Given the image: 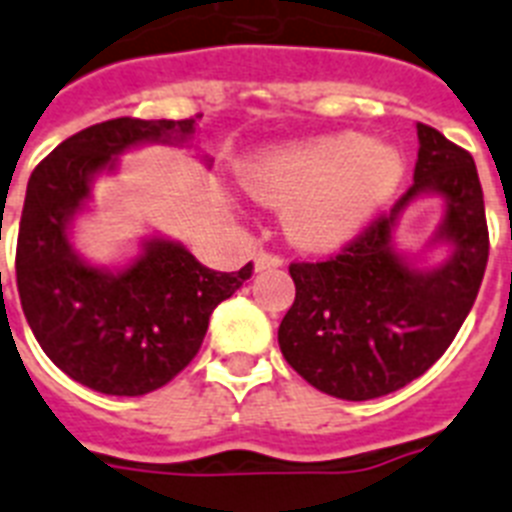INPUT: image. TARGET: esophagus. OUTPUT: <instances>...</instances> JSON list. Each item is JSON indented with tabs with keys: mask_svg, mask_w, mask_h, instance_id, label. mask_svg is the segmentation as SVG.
I'll list each match as a JSON object with an SVG mask.
<instances>
[{
	"mask_svg": "<svg viewBox=\"0 0 512 512\" xmlns=\"http://www.w3.org/2000/svg\"><path fill=\"white\" fill-rule=\"evenodd\" d=\"M284 265V260L273 252H257L255 255V270H276Z\"/></svg>",
	"mask_w": 512,
	"mask_h": 512,
	"instance_id": "esophagus-1",
	"label": "esophagus"
}]
</instances>
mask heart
<instances>
[{
    "instance_id": "b5f03b06",
    "label": "heart",
    "mask_w": 512,
    "mask_h": 512,
    "mask_svg": "<svg viewBox=\"0 0 512 512\" xmlns=\"http://www.w3.org/2000/svg\"><path fill=\"white\" fill-rule=\"evenodd\" d=\"M400 176L392 149L336 134L273 149L244 170V184L265 205H286V236L297 247L328 252L357 234Z\"/></svg>"
}]
</instances>
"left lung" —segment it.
<instances>
[{
	"label": "left lung",
	"mask_w": 512,
	"mask_h": 512,
	"mask_svg": "<svg viewBox=\"0 0 512 512\" xmlns=\"http://www.w3.org/2000/svg\"><path fill=\"white\" fill-rule=\"evenodd\" d=\"M418 141L413 186L389 213L336 257L289 265L297 294L278 326V347L307 384L339 400H376L429 371L484 278L489 231L476 162L426 123H418ZM421 193L448 202L437 238L453 244V255L434 271L410 269L391 247L393 223Z\"/></svg>",
	"instance_id": "obj_1"
}]
</instances>
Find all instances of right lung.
Masks as SVG:
<instances>
[{
    "instance_id": "1",
    "label": "right lung",
    "mask_w": 512,
    "mask_h": 512,
    "mask_svg": "<svg viewBox=\"0 0 512 512\" xmlns=\"http://www.w3.org/2000/svg\"><path fill=\"white\" fill-rule=\"evenodd\" d=\"M194 118H115L65 139L31 173L20 215L15 276L26 321L60 371L94 392L139 397L176 378L202 347L215 307L252 276L210 270L189 249L149 239L126 270L94 268L68 228L91 181L144 141L184 144Z\"/></svg>"
}]
</instances>
